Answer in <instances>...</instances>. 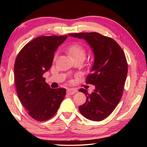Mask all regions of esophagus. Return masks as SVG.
<instances>
[{
	"label": "esophagus",
	"instance_id": "34e87169",
	"mask_svg": "<svg viewBox=\"0 0 147 147\" xmlns=\"http://www.w3.org/2000/svg\"><path fill=\"white\" fill-rule=\"evenodd\" d=\"M76 92H77L76 89L74 88H69L67 89V93L69 94H73L75 93H76Z\"/></svg>",
	"mask_w": 147,
	"mask_h": 147
}]
</instances>
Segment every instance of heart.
Wrapping results in <instances>:
<instances>
[{
    "label": "heart",
    "mask_w": 147,
    "mask_h": 147,
    "mask_svg": "<svg viewBox=\"0 0 147 147\" xmlns=\"http://www.w3.org/2000/svg\"><path fill=\"white\" fill-rule=\"evenodd\" d=\"M67 51L69 55L73 59V60L80 58L85 59L86 55V51L85 47L79 43H74L67 48ZM57 55L54 56L56 59Z\"/></svg>",
    "instance_id": "1"
}]
</instances>
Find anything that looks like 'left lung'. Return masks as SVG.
Instances as JSON below:
<instances>
[{"label": "left lung", "instance_id": "8db88e82", "mask_svg": "<svg viewBox=\"0 0 147 147\" xmlns=\"http://www.w3.org/2000/svg\"><path fill=\"white\" fill-rule=\"evenodd\" d=\"M74 38H84L92 48L94 61L87 84L95 86L91 94L79 89L86 95V102L79 106L80 113L93 121L108 117L123 96L128 73V63L123 49L112 38L97 32L69 34Z\"/></svg>", "mask_w": 147, "mask_h": 147}]
</instances>
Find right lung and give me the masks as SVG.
<instances>
[{
	"instance_id": "obj_1",
	"label": "right lung",
	"mask_w": 147,
	"mask_h": 147,
	"mask_svg": "<svg viewBox=\"0 0 147 147\" xmlns=\"http://www.w3.org/2000/svg\"><path fill=\"white\" fill-rule=\"evenodd\" d=\"M67 36L38 37L25 45L17 56L14 75L17 96L36 121L53 117L65 96L66 89H51L43 74L51 69L54 52Z\"/></svg>"
}]
</instances>
